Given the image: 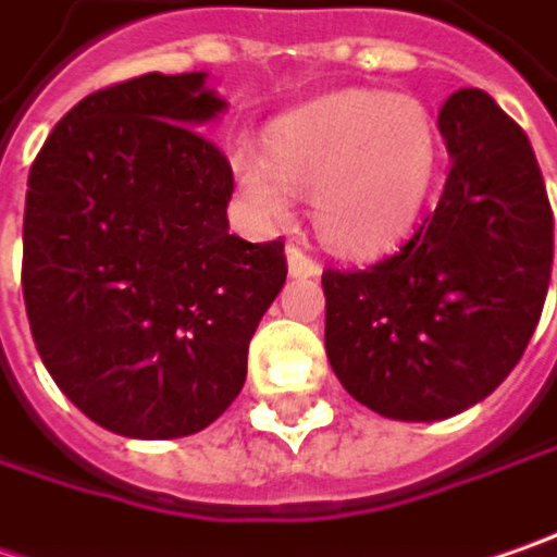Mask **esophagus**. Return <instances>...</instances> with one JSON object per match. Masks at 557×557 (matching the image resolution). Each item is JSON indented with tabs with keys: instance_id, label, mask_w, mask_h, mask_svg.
I'll return each instance as SVG.
<instances>
[{
	"instance_id": "1",
	"label": "esophagus",
	"mask_w": 557,
	"mask_h": 557,
	"mask_svg": "<svg viewBox=\"0 0 557 557\" xmlns=\"http://www.w3.org/2000/svg\"><path fill=\"white\" fill-rule=\"evenodd\" d=\"M286 264H289V274L293 277H318L321 274V264L305 252L302 246H296V243L286 246Z\"/></svg>"
}]
</instances>
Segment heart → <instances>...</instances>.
Segmentation results:
<instances>
[{"instance_id":"b5f03b06","label":"heart","mask_w":557,"mask_h":557,"mask_svg":"<svg viewBox=\"0 0 557 557\" xmlns=\"http://www.w3.org/2000/svg\"><path fill=\"white\" fill-rule=\"evenodd\" d=\"M440 171V136L414 99L349 89L289 111L268 152L243 146L233 174L264 221H286L293 189L311 193V218L330 249L371 255L414 224Z\"/></svg>"}]
</instances>
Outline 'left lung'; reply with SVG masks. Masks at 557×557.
Returning a JSON list of instances; mask_svg holds the SVG:
<instances>
[{"mask_svg":"<svg viewBox=\"0 0 557 557\" xmlns=\"http://www.w3.org/2000/svg\"><path fill=\"white\" fill-rule=\"evenodd\" d=\"M451 171L399 252L326 268L324 346L351 399L393 421H443L515 371L543 314L555 218L518 124L483 89L440 109Z\"/></svg>","mask_w":557,"mask_h":557,"instance_id":"1","label":"left lung"}]
</instances>
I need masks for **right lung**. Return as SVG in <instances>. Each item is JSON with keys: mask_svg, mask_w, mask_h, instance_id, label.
Returning <instances> with one entry per match:
<instances>
[{"mask_svg": "<svg viewBox=\"0 0 557 557\" xmlns=\"http://www.w3.org/2000/svg\"><path fill=\"white\" fill-rule=\"evenodd\" d=\"M206 77L89 92L27 181L21 286L39 358L89 421L131 440L189 436L231 408L286 280L283 239L231 233V161L196 131L227 109Z\"/></svg>", "mask_w": 557, "mask_h": 557, "instance_id": "right-lung-1", "label": "right lung"}]
</instances>
